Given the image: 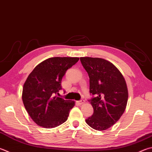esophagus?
I'll return each instance as SVG.
<instances>
[{
  "label": "esophagus",
  "mask_w": 152,
  "mask_h": 152,
  "mask_svg": "<svg viewBox=\"0 0 152 152\" xmlns=\"http://www.w3.org/2000/svg\"><path fill=\"white\" fill-rule=\"evenodd\" d=\"M78 104H80V105H82V104H83L84 103V100H80V101H78Z\"/></svg>",
  "instance_id": "1"
}]
</instances>
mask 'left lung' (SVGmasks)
<instances>
[{
	"mask_svg": "<svg viewBox=\"0 0 152 152\" xmlns=\"http://www.w3.org/2000/svg\"><path fill=\"white\" fill-rule=\"evenodd\" d=\"M80 61L89 76L90 92L95 96L89 100L94 114L86 122L96 130H106L126 110L128 99L126 80L120 71L106 60L81 57Z\"/></svg>",
	"mask_w": 152,
	"mask_h": 152,
	"instance_id": "obj_1",
	"label": "left lung"
}]
</instances>
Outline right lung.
I'll use <instances>...</instances> for the list:
<instances>
[{
	"instance_id": "1",
	"label": "right lung",
	"mask_w": 152,
	"mask_h": 152,
	"mask_svg": "<svg viewBox=\"0 0 152 152\" xmlns=\"http://www.w3.org/2000/svg\"><path fill=\"white\" fill-rule=\"evenodd\" d=\"M79 60L77 57H53L38 64L24 82L22 98L32 120L42 128H53L67 120L75 102L57 97L62 77Z\"/></svg>"
}]
</instances>
